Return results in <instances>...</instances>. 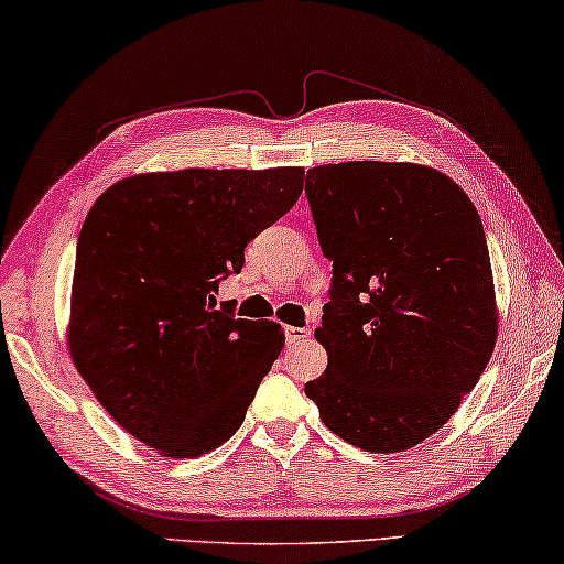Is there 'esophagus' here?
I'll use <instances>...</instances> for the list:
<instances>
[{
	"label": "esophagus",
	"instance_id": "1",
	"mask_svg": "<svg viewBox=\"0 0 564 564\" xmlns=\"http://www.w3.org/2000/svg\"><path fill=\"white\" fill-rule=\"evenodd\" d=\"M308 336H311V330H308V328L285 326V341H289V344H301V341H306Z\"/></svg>",
	"mask_w": 564,
	"mask_h": 564
}]
</instances>
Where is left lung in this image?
I'll return each instance as SVG.
<instances>
[{"instance_id":"left-lung-1","label":"left lung","mask_w":564,"mask_h":564,"mask_svg":"<svg viewBox=\"0 0 564 564\" xmlns=\"http://www.w3.org/2000/svg\"><path fill=\"white\" fill-rule=\"evenodd\" d=\"M306 195L334 289L306 383L321 422L366 452H404L449 422L497 344L485 228L469 195L419 163L318 165Z\"/></svg>"}]
</instances>
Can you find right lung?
<instances>
[{
  "label": "right lung",
  "mask_w": 564,
  "mask_h": 564,
  "mask_svg": "<svg viewBox=\"0 0 564 564\" xmlns=\"http://www.w3.org/2000/svg\"><path fill=\"white\" fill-rule=\"evenodd\" d=\"M303 167L122 177L79 230L67 348L124 432L173 459L238 432L285 344L275 321L216 308L220 275L299 200Z\"/></svg>",
  "instance_id": "right-lung-1"
}]
</instances>
